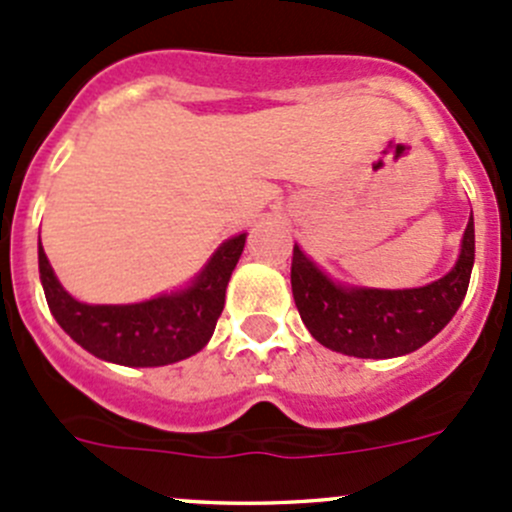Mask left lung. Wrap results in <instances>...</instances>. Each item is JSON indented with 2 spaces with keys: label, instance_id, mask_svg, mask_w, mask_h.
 I'll return each mask as SVG.
<instances>
[{
  "label": "left lung",
  "instance_id": "1",
  "mask_svg": "<svg viewBox=\"0 0 512 512\" xmlns=\"http://www.w3.org/2000/svg\"><path fill=\"white\" fill-rule=\"evenodd\" d=\"M476 260L473 218L463 232L461 257L441 280L416 289H354L334 285L292 252V294L304 327L332 352L359 359H391L431 342L461 307Z\"/></svg>",
  "mask_w": 512,
  "mask_h": 512
}]
</instances>
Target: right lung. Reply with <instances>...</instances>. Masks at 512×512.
Wrapping results in <instances>:
<instances>
[{"instance_id":"obj_1","label":"right lung","mask_w":512,"mask_h":512,"mask_svg":"<svg viewBox=\"0 0 512 512\" xmlns=\"http://www.w3.org/2000/svg\"><path fill=\"white\" fill-rule=\"evenodd\" d=\"M245 237L223 242L188 289L141 304L76 302L59 285L39 242L41 285L56 322L86 352L123 366H165L200 352L213 337Z\"/></svg>"}]
</instances>
